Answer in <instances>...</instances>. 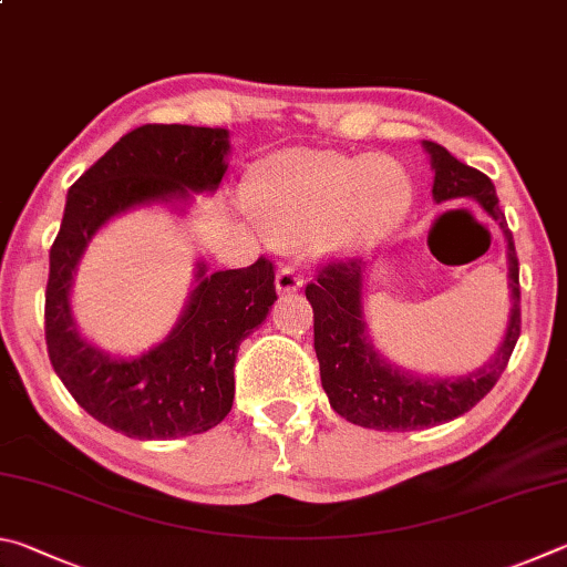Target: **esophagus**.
I'll return each mask as SVG.
<instances>
[{
  "mask_svg": "<svg viewBox=\"0 0 567 567\" xmlns=\"http://www.w3.org/2000/svg\"><path fill=\"white\" fill-rule=\"evenodd\" d=\"M301 286H303V276L299 271V266L289 264V266L278 268V274H276L278 293H293V291H299Z\"/></svg>",
  "mask_w": 567,
  "mask_h": 567,
  "instance_id": "1",
  "label": "esophagus"
}]
</instances>
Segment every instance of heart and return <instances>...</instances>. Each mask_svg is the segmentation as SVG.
I'll use <instances>...</instances> for the list:
<instances>
[{"label":"heart","mask_w":567,"mask_h":567,"mask_svg":"<svg viewBox=\"0 0 567 567\" xmlns=\"http://www.w3.org/2000/svg\"><path fill=\"white\" fill-rule=\"evenodd\" d=\"M411 184L385 156L293 148L264 158L246 186L256 221L276 241L311 236L323 246H361L405 212Z\"/></svg>","instance_id":"obj_1"}]
</instances>
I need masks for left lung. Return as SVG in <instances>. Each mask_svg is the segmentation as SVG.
Instances as JSON below:
<instances>
[{
  "label": "left lung",
  "mask_w": 567,
  "mask_h": 567,
  "mask_svg": "<svg viewBox=\"0 0 567 567\" xmlns=\"http://www.w3.org/2000/svg\"><path fill=\"white\" fill-rule=\"evenodd\" d=\"M435 172L433 198H475L508 238V284L513 296L505 341L491 363L458 379H419L385 363L365 336L361 286L365 261L353 256L331 258L316 268L306 286L313 306V349L319 355L321 383L331 409L346 421L375 431H419L449 423L471 411L505 371L520 336V278L513 234L495 196V186L478 168L463 164L449 148L425 142Z\"/></svg>",
  "instance_id": "left-lung-1"
}]
</instances>
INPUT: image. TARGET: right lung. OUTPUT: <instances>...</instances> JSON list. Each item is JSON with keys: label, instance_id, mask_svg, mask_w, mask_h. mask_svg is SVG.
Masks as SVG:
<instances>
[{"label": "right lung", "instance_id": "add662e5", "mask_svg": "<svg viewBox=\"0 0 567 567\" xmlns=\"http://www.w3.org/2000/svg\"><path fill=\"white\" fill-rule=\"evenodd\" d=\"M226 128L144 124L124 134L66 194L64 218L49 251L44 301L47 351L74 401L116 433L168 441L204 433L234 405L238 346L264 323L278 299L276 268L261 256L246 268L204 276L164 343L138 359H112L76 333L69 309L74 268L109 218L136 204L214 192L226 174Z\"/></svg>", "mask_w": 567, "mask_h": 567}]
</instances>
